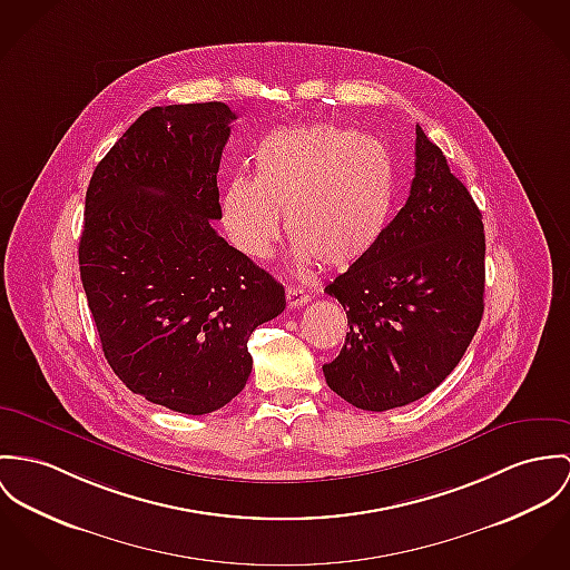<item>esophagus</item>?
<instances>
[{"instance_id":"esophagus-1","label":"esophagus","mask_w":570,"mask_h":570,"mask_svg":"<svg viewBox=\"0 0 570 570\" xmlns=\"http://www.w3.org/2000/svg\"><path fill=\"white\" fill-rule=\"evenodd\" d=\"M285 296H287L289 309H298V307L307 305L311 301L309 294H307L303 287H287V289H285Z\"/></svg>"}]
</instances>
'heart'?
Here are the masks:
<instances>
[{
	"label": "heart",
	"mask_w": 570,
	"mask_h": 570,
	"mask_svg": "<svg viewBox=\"0 0 570 570\" xmlns=\"http://www.w3.org/2000/svg\"><path fill=\"white\" fill-rule=\"evenodd\" d=\"M255 178L233 176L222 191V224L233 246L267 259L281 213L301 263L346 267L379 242L394 200V163L381 141L337 126H296L265 135Z\"/></svg>",
	"instance_id": "1"
}]
</instances>
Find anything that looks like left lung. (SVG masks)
Listing matches in <instances>:
<instances>
[{
	"label": "left lung",
	"mask_w": 570,
	"mask_h": 570,
	"mask_svg": "<svg viewBox=\"0 0 570 570\" xmlns=\"http://www.w3.org/2000/svg\"><path fill=\"white\" fill-rule=\"evenodd\" d=\"M481 210L446 156L415 126L405 207L326 294L346 311L344 348L324 363L328 387L365 412L433 392L464 357L483 315Z\"/></svg>",
	"instance_id": "1"
}]
</instances>
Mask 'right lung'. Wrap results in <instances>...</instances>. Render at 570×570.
Returning <instances> with one entry per match:
<instances>
[{
    "label": "right lung",
    "instance_id": "add662e5",
    "mask_svg": "<svg viewBox=\"0 0 570 570\" xmlns=\"http://www.w3.org/2000/svg\"><path fill=\"white\" fill-rule=\"evenodd\" d=\"M224 102L146 110L98 163L78 246L104 357L124 385L180 414L230 403L253 370V331L285 289L217 235Z\"/></svg>",
    "mask_w": 570,
    "mask_h": 570
}]
</instances>
